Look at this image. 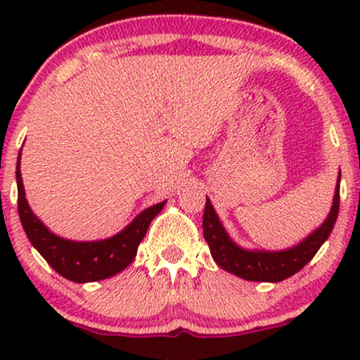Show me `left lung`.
Segmentation results:
<instances>
[{
  "mask_svg": "<svg viewBox=\"0 0 360 360\" xmlns=\"http://www.w3.org/2000/svg\"><path fill=\"white\" fill-rule=\"evenodd\" d=\"M340 176L338 172L333 203L325 221L307 238H303L298 245L284 250H250L235 243L226 233L225 226L221 225L212 201L206 198L203 235L214 262L230 274L245 281H257V283H279L295 276L315 257L318 249L332 233L338 217V206H340Z\"/></svg>",
  "mask_w": 360,
  "mask_h": 360,
  "instance_id": "1",
  "label": "left lung"
}]
</instances>
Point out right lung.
<instances>
[{"label": "right lung", "instance_id": "right-lung-1", "mask_svg": "<svg viewBox=\"0 0 360 360\" xmlns=\"http://www.w3.org/2000/svg\"><path fill=\"white\" fill-rule=\"evenodd\" d=\"M22 155V152H20ZM20 155L16 162V186H18V214L28 240L39 250V254L47 260L53 271L62 278L72 283H94V281L108 279L127 269L137 255L139 243L146 237L148 225L154 220L166 201L148 206L142 213L128 223L122 232L105 240L76 242L62 238L52 233L39 217L32 212L27 198L22 172H20Z\"/></svg>", "mask_w": 360, "mask_h": 360}]
</instances>
